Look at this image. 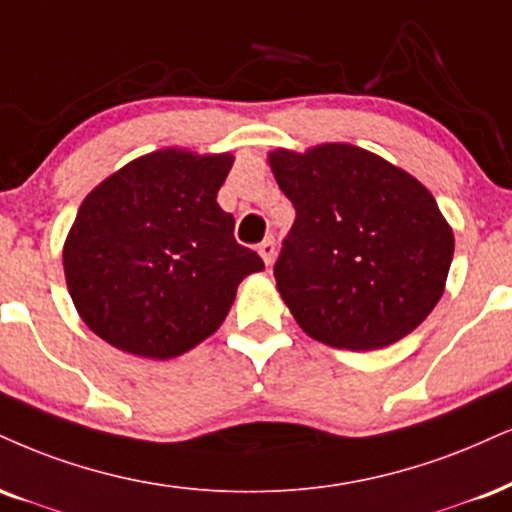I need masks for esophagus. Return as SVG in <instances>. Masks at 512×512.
I'll return each instance as SVG.
<instances>
[{
	"instance_id": "obj_1",
	"label": "esophagus",
	"mask_w": 512,
	"mask_h": 512,
	"mask_svg": "<svg viewBox=\"0 0 512 512\" xmlns=\"http://www.w3.org/2000/svg\"><path fill=\"white\" fill-rule=\"evenodd\" d=\"M257 252H260V257L264 260V264H267V267H272L274 257H276V240L274 238L262 240L260 248H257Z\"/></svg>"
}]
</instances>
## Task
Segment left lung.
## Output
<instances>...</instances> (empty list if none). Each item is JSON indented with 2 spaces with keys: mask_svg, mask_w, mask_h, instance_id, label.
<instances>
[{
  "mask_svg": "<svg viewBox=\"0 0 512 512\" xmlns=\"http://www.w3.org/2000/svg\"><path fill=\"white\" fill-rule=\"evenodd\" d=\"M267 159L295 207L274 276L300 329L353 353L415 331L441 300L455 248L434 195L350 143L276 147Z\"/></svg>",
  "mask_w": 512,
  "mask_h": 512,
  "instance_id": "obj_1",
  "label": "left lung"
}]
</instances>
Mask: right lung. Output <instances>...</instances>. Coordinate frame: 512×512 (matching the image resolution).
<instances>
[{"instance_id": "obj_1", "label": "right lung", "mask_w": 512, "mask_h": 512, "mask_svg": "<svg viewBox=\"0 0 512 512\" xmlns=\"http://www.w3.org/2000/svg\"><path fill=\"white\" fill-rule=\"evenodd\" d=\"M231 166V152L162 147L85 195L64 276L80 319L109 346L147 360L188 353L219 329L238 283L262 272L217 202Z\"/></svg>"}]
</instances>
